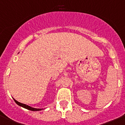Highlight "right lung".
<instances>
[{
	"label": "right lung",
	"instance_id": "obj_1",
	"mask_svg": "<svg viewBox=\"0 0 125 125\" xmlns=\"http://www.w3.org/2000/svg\"><path fill=\"white\" fill-rule=\"evenodd\" d=\"M14 99V101H15V103H16L18 105H20V106L22 107L25 108V109H28V110H32V111H39V110H42V109H35V108L31 107L29 106V105H26V104H22V103H19L18 101H16L15 99Z\"/></svg>",
	"mask_w": 125,
	"mask_h": 125
}]
</instances>
